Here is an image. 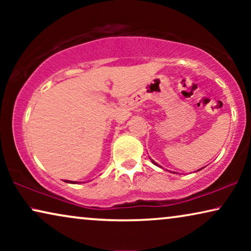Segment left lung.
Masks as SVG:
<instances>
[{
	"label": "left lung",
	"mask_w": 251,
	"mask_h": 251,
	"mask_svg": "<svg viewBox=\"0 0 251 251\" xmlns=\"http://www.w3.org/2000/svg\"><path fill=\"white\" fill-rule=\"evenodd\" d=\"M152 162H153L154 164H155V166H159V164H157V163H155V162H154V161H153V160H152ZM201 169H202V168H201ZM201 169H199V170H201ZM199 170H198V171H199Z\"/></svg>",
	"instance_id": "obj_1"
}]
</instances>
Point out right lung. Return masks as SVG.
<instances>
[{
	"label": "right lung",
	"instance_id": "obj_1",
	"mask_svg": "<svg viewBox=\"0 0 251 251\" xmlns=\"http://www.w3.org/2000/svg\"><path fill=\"white\" fill-rule=\"evenodd\" d=\"M66 183H71V184H76V181H71V180H66Z\"/></svg>",
	"mask_w": 251,
	"mask_h": 251
}]
</instances>
